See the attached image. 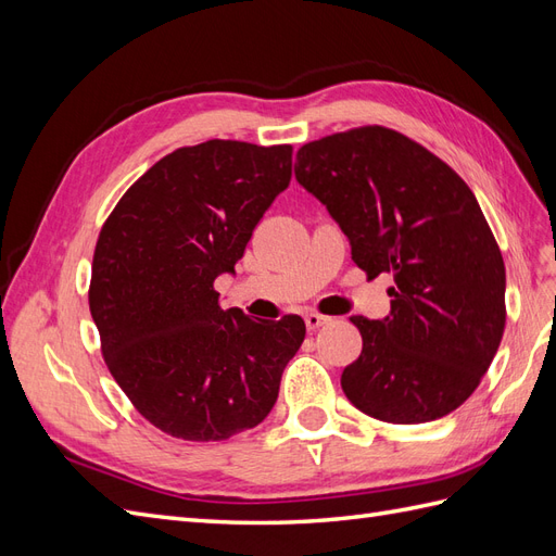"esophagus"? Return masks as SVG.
<instances>
[{"mask_svg": "<svg viewBox=\"0 0 556 556\" xmlns=\"http://www.w3.org/2000/svg\"><path fill=\"white\" fill-rule=\"evenodd\" d=\"M329 323V317L327 315H319V313H306V327H308V331H315V329H319L323 325H327Z\"/></svg>", "mask_w": 556, "mask_h": 556, "instance_id": "1", "label": "esophagus"}]
</instances>
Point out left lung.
Returning a JSON list of instances; mask_svg holds the SVG:
<instances>
[{
	"mask_svg": "<svg viewBox=\"0 0 556 556\" xmlns=\"http://www.w3.org/2000/svg\"><path fill=\"white\" fill-rule=\"evenodd\" d=\"M296 180L327 206L368 278L394 276L384 319L352 315L355 408L422 425L476 392L506 329V266L476 194L425 146L380 125L299 148Z\"/></svg>",
	"mask_w": 556,
	"mask_h": 556,
	"instance_id": "left-lung-1",
	"label": "left lung"
}]
</instances>
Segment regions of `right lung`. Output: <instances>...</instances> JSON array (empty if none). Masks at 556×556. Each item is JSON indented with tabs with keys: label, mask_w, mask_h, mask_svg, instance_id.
<instances>
[{
	"label": "right lung",
	"mask_w": 556,
	"mask_h": 556,
	"mask_svg": "<svg viewBox=\"0 0 556 556\" xmlns=\"http://www.w3.org/2000/svg\"><path fill=\"white\" fill-rule=\"evenodd\" d=\"M292 178V146L211 139L174 150L131 185L99 231L90 313L111 376L150 425L182 441L257 427L304 343L299 315L220 308L266 208Z\"/></svg>",
	"instance_id": "1"
}]
</instances>
